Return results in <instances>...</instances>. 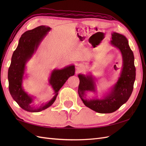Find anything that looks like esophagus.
I'll return each mask as SVG.
<instances>
[{
    "instance_id": "1",
    "label": "esophagus",
    "mask_w": 146,
    "mask_h": 146,
    "mask_svg": "<svg viewBox=\"0 0 146 146\" xmlns=\"http://www.w3.org/2000/svg\"><path fill=\"white\" fill-rule=\"evenodd\" d=\"M84 68V64L82 63H78L76 64V69L77 70H81Z\"/></svg>"
}]
</instances>
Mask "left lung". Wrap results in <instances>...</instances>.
Listing matches in <instances>:
<instances>
[{
    "label": "left lung",
    "mask_w": 146,
    "mask_h": 146,
    "mask_svg": "<svg viewBox=\"0 0 146 146\" xmlns=\"http://www.w3.org/2000/svg\"><path fill=\"white\" fill-rule=\"evenodd\" d=\"M110 44L120 51L122 58V68L120 77L110 91L103 98H86V92H96L95 78L92 75L78 74L80 80L78 92L83 104L87 107L99 113L114 112L129 100L133 89L136 77L134 55L129 45L127 39L116 32L111 33Z\"/></svg>",
    "instance_id": "obj_1"
}]
</instances>
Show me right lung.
Here are the masks:
<instances>
[{
  "label": "right lung",
  "instance_id": "right-lung-1",
  "mask_svg": "<svg viewBox=\"0 0 146 146\" xmlns=\"http://www.w3.org/2000/svg\"><path fill=\"white\" fill-rule=\"evenodd\" d=\"M50 30L51 28L46 25H41L24 33L11 57V64L8 72L10 94L22 108L29 112H39L50 107L55 101L60 88L66 80L75 74L74 65L66 66L61 69L53 70L48 83L54 90V96L39 107L33 106L34 98L24 91L23 82L26 64L36 53L40 44Z\"/></svg>",
  "mask_w": 146,
  "mask_h": 146
}]
</instances>
